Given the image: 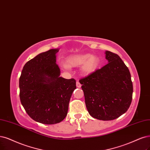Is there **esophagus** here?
I'll use <instances>...</instances> for the list:
<instances>
[{"label": "esophagus", "instance_id": "esophagus-1", "mask_svg": "<svg viewBox=\"0 0 150 150\" xmlns=\"http://www.w3.org/2000/svg\"><path fill=\"white\" fill-rule=\"evenodd\" d=\"M76 87H78V88H80L81 86V85L80 84V83L79 81H76Z\"/></svg>", "mask_w": 150, "mask_h": 150}]
</instances>
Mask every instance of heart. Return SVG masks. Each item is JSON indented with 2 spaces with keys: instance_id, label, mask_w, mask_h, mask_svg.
<instances>
[{
  "instance_id": "b5f03b06",
  "label": "heart",
  "mask_w": 150,
  "mask_h": 150,
  "mask_svg": "<svg viewBox=\"0 0 150 150\" xmlns=\"http://www.w3.org/2000/svg\"><path fill=\"white\" fill-rule=\"evenodd\" d=\"M99 64V60L90 54H79L70 55L67 59V64H63L62 67L65 69L70 67H81V70L84 75H89L95 71Z\"/></svg>"
}]
</instances>
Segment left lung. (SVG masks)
<instances>
[{
  "instance_id": "left-lung-1",
  "label": "left lung",
  "mask_w": 150,
  "mask_h": 150,
  "mask_svg": "<svg viewBox=\"0 0 150 150\" xmlns=\"http://www.w3.org/2000/svg\"><path fill=\"white\" fill-rule=\"evenodd\" d=\"M108 64L79 81L88 112L93 118L111 120L129 108L133 85L128 67L117 54L106 51Z\"/></svg>"
}]
</instances>
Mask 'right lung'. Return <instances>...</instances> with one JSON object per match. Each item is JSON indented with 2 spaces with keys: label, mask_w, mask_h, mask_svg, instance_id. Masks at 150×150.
I'll return each mask as SVG.
<instances>
[{
  "label": "right lung",
  "mask_w": 150,
  "mask_h": 150,
  "mask_svg": "<svg viewBox=\"0 0 150 150\" xmlns=\"http://www.w3.org/2000/svg\"><path fill=\"white\" fill-rule=\"evenodd\" d=\"M58 51L50 49L29 60L19 79L22 106L32 119L44 124L59 123L65 118L76 89L75 79L60 76L55 55Z\"/></svg>",
  "instance_id": "right-lung-1"
}]
</instances>
